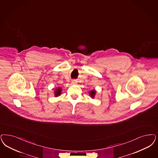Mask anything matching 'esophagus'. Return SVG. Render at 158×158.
I'll use <instances>...</instances> for the list:
<instances>
[{
    "label": "esophagus",
    "mask_w": 158,
    "mask_h": 158,
    "mask_svg": "<svg viewBox=\"0 0 158 158\" xmlns=\"http://www.w3.org/2000/svg\"><path fill=\"white\" fill-rule=\"evenodd\" d=\"M76 82H76V80H72L71 83H72V85H75V84H76Z\"/></svg>",
    "instance_id": "1"
}]
</instances>
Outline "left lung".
Segmentation results:
<instances>
[{
	"label": "left lung",
	"mask_w": 158,
	"mask_h": 158,
	"mask_svg": "<svg viewBox=\"0 0 158 158\" xmlns=\"http://www.w3.org/2000/svg\"><path fill=\"white\" fill-rule=\"evenodd\" d=\"M89 93H90V96H91L92 98H94V96L95 93H96V91L94 90H93L91 92H90Z\"/></svg>",
	"instance_id": "obj_1"
}]
</instances>
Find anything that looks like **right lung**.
<instances>
[{"mask_svg": "<svg viewBox=\"0 0 158 158\" xmlns=\"http://www.w3.org/2000/svg\"><path fill=\"white\" fill-rule=\"evenodd\" d=\"M60 92H61V89L60 88L56 89V90L55 92V96L56 97L60 96Z\"/></svg>", "mask_w": 158, "mask_h": 158, "instance_id": "add662e5", "label": "right lung"}]
</instances>
